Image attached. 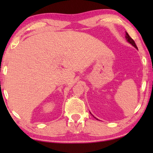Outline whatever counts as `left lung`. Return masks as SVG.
<instances>
[{"mask_svg": "<svg viewBox=\"0 0 153 153\" xmlns=\"http://www.w3.org/2000/svg\"><path fill=\"white\" fill-rule=\"evenodd\" d=\"M125 37H126L127 41L129 43H130L131 45L134 46V47L136 48V49H138V48H137V45H136L134 41L133 40V39H131V37L130 36H129V34H128V33H127V32H126V36H125ZM93 117H94V116H93ZM94 118H95V117H94ZM96 119H97V120H98L97 118H96Z\"/></svg>", "mask_w": 153, "mask_h": 153, "instance_id": "8db88e82", "label": "left lung"}]
</instances>
